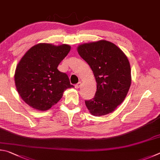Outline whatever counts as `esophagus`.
Wrapping results in <instances>:
<instances>
[{"instance_id":"34e87169","label":"esophagus","mask_w":160,"mask_h":160,"mask_svg":"<svg viewBox=\"0 0 160 160\" xmlns=\"http://www.w3.org/2000/svg\"><path fill=\"white\" fill-rule=\"evenodd\" d=\"M81 84H82V83H81V82H78V83H77V84L75 85V88H78L80 87Z\"/></svg>"}]
</instances>
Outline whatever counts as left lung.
Instances as JSON below:
<instances>
[{
    "mask_svg": "<svg viewBox=\"0 0 160 160\" xmlns=\"http://www.w3.org/2000/svg\"><path fill=\"white\" fill-rule=\"evenodd\" d=\"M77 50L91 67L97 83L93 98L85 100L88 110L96 117L112 112L124 101L131 86L127 57L116 45L105 40L80 45Z\"/></svg>",
    "mask_w": 160,
    "mask_h": 160,
    "instance_id": "1",
    "label": "left lung"
}]
</instances>
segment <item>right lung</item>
Segmentation results:
<instances>
[{
    "mask_svg": "<svg viewBox=\"0 0 160 160\" xmlns=\"http://www.w3.org/2000/svg\"><path fill=\"white\" fill-rule=\"evenodd\" d=\"M70 49L66 44L39 43L31 48L19 61L15 74V86L30 107L41 111L49 110L67 88L74 87L68 76L58 69Z\"/></svg>",
    "mask_w": 160,
    "mask_h": 160,
    "instance_id": "right-lung-1",
    "label": "right lung"
}]
</instances>
